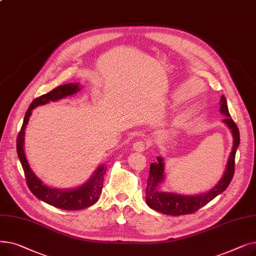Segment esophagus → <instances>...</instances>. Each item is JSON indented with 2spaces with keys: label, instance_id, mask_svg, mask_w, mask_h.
<instances>
[{
  "label": "esophagus",
  "instance_id": "1",
  "mask_svg": "<svg viewBox=\"0 0 256 256\" xmlns=\"http://www.w3.org/2000/svg\"><path fill=\"white\" fill-rule=\"evenodd\" d=\"M148 146H150V142L144 139L138 140L132 144L134 150H136L137 152H144L146 148H148Z\"/></svg>",
  "mask_w": 256,
  "mask_h": 256
}]
</instances>
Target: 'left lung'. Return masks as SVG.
<instances>
[{"mask_svg":"<svg viewBox=\"0 0 256 256\" xmlns=\"http://www.w3.org/2000/svg\"><path fill=\"white\" fill-rule=\"evenodd\" d=\"M220 111L225 115L224 122L232 130L234 136V146L228 158L226 170L221 180L214 186L212 189L204 194L195 196L178 195L174 193H165L158 189V184L164 180V163L162 158H156L158 163H152L150 168V176L147 178L146 186V204L150 208L162 214L170 216H180V214H189L197 212L199 208L208 204L210 200L221 194L230 186L234 173V158L236 152L240 144V132L234 121L228 112L226 98L221 96Z\"/></svg>","mask_w":256,"mask_h":256,"instance_id":"1","label":"left lung"}]
</instances>
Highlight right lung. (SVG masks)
<instances>
[{
  "instance_id": "right-lung-1",
  "label": "right lung",
  "mask_w": 256,
  "mask_h": 256,
  "mask_svg": "<svg viewBox=\"0 0 256 256\" xmlns=\"http://www.w3.org/2000/svg\"><path fill=\"white\" fill-rule=\"evenodd\" d=\"M80 90L78 84H65L56 87L46 94L40 96L36 98L30 104L29 109L26 110L24 122L18 132V139H16V150L20 160L22 163L24 178L26 184H28L30 191L40 200L44 201V202L61 208L65 210H83L86 208L91 206L98 200V197L102 190L104 184V174L106 172V167L102 165L98 168V170L94 173V176L88 180L85 184L80 186L76 189L74 190H59V189H52L50 186H46L42 184L33 171L31 170L28 160L26 158L24 152V130L26 126L28 124L29 118L32 114L34 108L44 104L48 102H55L61 100L67 96H72V94L78 92Z\"/></svg>"
}]
</instances>
